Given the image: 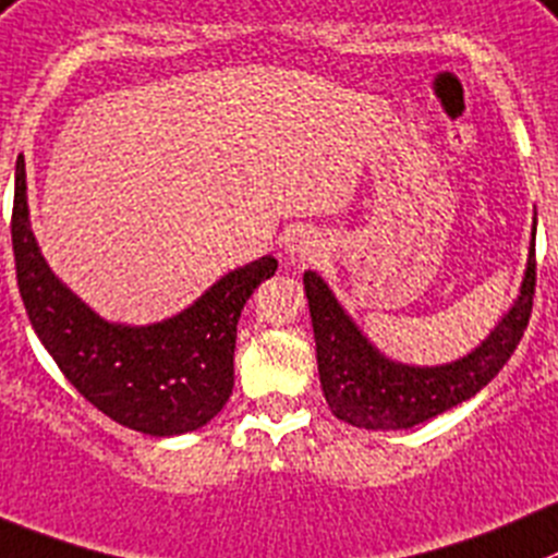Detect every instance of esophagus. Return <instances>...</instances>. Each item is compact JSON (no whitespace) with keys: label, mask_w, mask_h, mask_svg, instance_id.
I'll return each instance as SVG.
<instances>
[{"label":"esophagus","mask_w":558,"mask_h":558,"mask_svg":"<svg viewBox=\"0 0 558 558\" xmlns=\"http://www.w3.org/2000/svg\"><path fill=\"white\" fill-rule=\"evenodd\" d=\"M288 254L295 263H312L317 257V243L306 235H293L288 243Z\"/></svg>","instance_id":"34e87169"}]
</instances>
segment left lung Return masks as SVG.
<instances>
[{
    "instance_id": "1",
    "label": "left lung",
    "mask_w": 558,
    "mask_h": 558,
    "mask_svg": "<svg viewBox=\"0 0 558 558\" xmlns=\"http://www.w3.org/2000/svg\"><path fill=\"white\" fill-rule=\"evenodd\" d=\"M537 284V259L529 254L526 279L518 301L496 331L465 359L444 367H405L378 353L353 326L328 284L306 270L317 369L323 395L337 418L364 429H408L471 400L509 362L529 326Z\"/></svg>"
}]
</instances>
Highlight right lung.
<instances>
[{
	"instance_id": "1",
	"label": "right lung",
	"mask_w": 558,
	"mask_h": 558,
	"mask_svg": "<svg viewBox=\"0 0 558 558\" xmlns=\"http://www.w3.org/2000/svg\"><path fill=\"white\" fill-rule=\"evenodd\" d=\"M15 279L37 339L73 389L100 413L145 435L208 424L232 395L238 320L259 282L276 274L263 257L227 274L203 299L156 326H114L82 304L49 270L29 230L24 156L15 161Z\"/></svg>"
}]
</instances>
